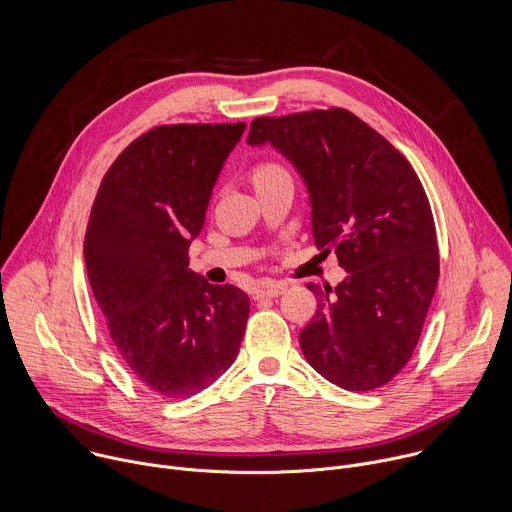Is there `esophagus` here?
I'll return each instance as SVG.
<instances>
[{"label": "esophagus", "mask_w": 512, "mask_h": 512, "mask_svg": "<svg viewBox=\"0 0 512 512\" xmlns=\"http://www.w3.org/2000/svg\"><path fill=\"white\" fill-rule=\"evenodd\" d=\"M285 291V285L283 283H267L265 287L257 289L255 291V299H263V297H279L281 293Z\"/></svg>", "instance_id": "obj_1"}]
</instances>
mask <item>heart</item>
I'll list each match as a JSON object with an SVG mask.
<instances>
[{
	"mask_svg": "<svg viewBox=\"0 0 512 512\" xmlns=\"http://www.w3.org/2000/svg\"><path fill=\"white\" fill-rule=\"evenodd\" d=\"M285 170L273 162H259L255 168H253V183L255 185H261V183H267L279 175H283Z\"/></svg>",
	"mask_w": 512,
	"mask_h": 512,
	"instance_id": "obj_1",
	"label": "heart"
}]
</instances>
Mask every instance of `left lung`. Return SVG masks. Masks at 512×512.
Segmentation results:
<instances>
[{"label":"left lung","instance_id":"8db88e82","mask_svg":"<svg viewBox=\"0 0 512 512\" xmlns=\"http://www.w3.org/2000/svg\"><path fill=\"white\" fill-rule=\"evenodd\" d=\"M247 142L291 160L309 193L315 247L348 271L333 289L307 285L317 309L299 333L305 360L350 392L388 384L418 344L440 275L432 209L412 164L344 108L255 118Z\"/></svg>","mask_w":512,"mask_h":512}]
</instances>
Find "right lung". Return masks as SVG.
Here are the masks:
<instances>
[{
	"mask_svg": "<svg viewBox=\"0 0 512 512\" xmlns=\"http://www.w3.org/2000/svg\"><path fill=\"white\" fill-rule=\"evenodd\" d=\"M237 124L156 126L130 142L96 193L84 239L88 279L112 344L154 394L189 398L235 362L249 297L189 269Z\"/></svg>",
	"mask_w": 512,
	"mask_h": 512,
	"instance_id": "1",
	"label": "right lung"
}]
</instances>
